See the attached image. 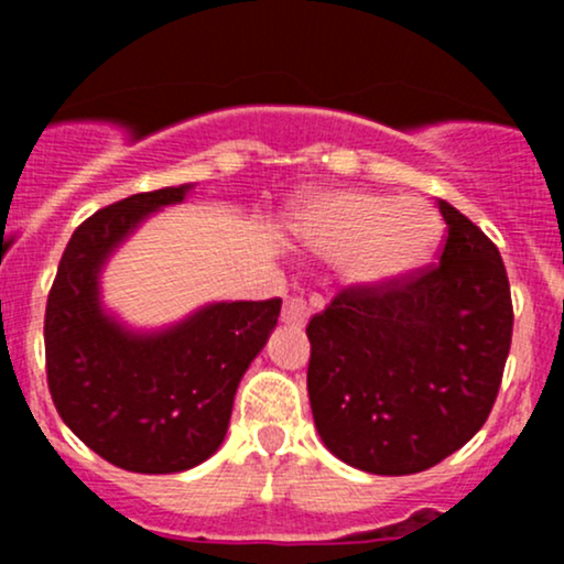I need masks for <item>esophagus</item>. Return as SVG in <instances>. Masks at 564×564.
I'll return each instance as SVG.
<instances>
[{
  "instance_id": "34e87169",
  "label": "esophagus",
  "mask_w": 564,
  "mask_h": 564,
  "mask_svg": "<svg viewBox=\"0 0 564 564\" xmlns=\"http://www.w3.org/2000/svg\"><path fill=\"white\" fill-rule=\"evenodd\" d=\"M281 321L286 323V326L302 328L304 323L310 321V307H307V302H304L302 296H291V300H286V304H283Z\"/></svg>"
}]
</instances>
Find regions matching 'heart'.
<instances>
[{
	"label": "heart",
	"instance_id": "1",
	"mask_svg": "<svg viewBox=\"0 0 564 564\" xmlns=\"http://www.w3.org/2000/svg\"><path fill=\"white\" fill-rule=\"evenodd\" d=\"M440 219L419 198L366 191H326L302 200L291 232L310 254L339 260L355 291H381L416 275L435 257Z\"/></svg>",
	"mask_w": 564,
	"mask_h": 564
}]
</instances>
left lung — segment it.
<instances>
[{"mask_svg":"<svg viewBox=\"0 0 564 564\" xmlns=\"http://www.w3.org/2000/svg\"><path fill=\"white\" fill-rule=\"evenodd\" d=\"M440 264L381 291H341L307 326L315 430L339 462L416 475L480 432L511 345L501 254L456 206Z\"/></svg>","mask_w":564,"mask_h":564,"instance_id":"left-lung-1","label":"left lung"}]
</instances>
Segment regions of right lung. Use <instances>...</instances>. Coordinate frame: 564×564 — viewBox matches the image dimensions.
<instances>
[{
	"label": "right lung",
	"instance_id": "add662e5",
	"mask_svg": "<svg viewBox=\"0 0 564 564\" xmlns=\"http://www.w3.org/2000/svg\"><path fill=\"white\" fill-rule=\"evenodd\" d=\"M193 183L134 193L74 230L44 315L53 403L113 467L172 475L204 464L228 435L246 368L275 332L281 300L209 302L159 328H134L102 302V270L148 217Z\"/></svg>",
	"mask_w": 564,
	"mask_h": 564
}]
</instances>
